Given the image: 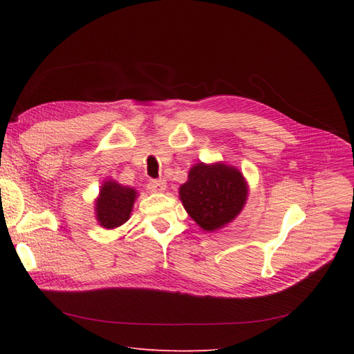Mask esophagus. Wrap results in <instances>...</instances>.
<instances>
[{
	"mask_svg": "<svg viewBox=\"0 0 354 354\" xmlns=\"http://www.w3.org/2000/svg\"><path fill=\"white\" fill-rule=\"evenodd\" d=\"M147 187L152 193H162L167 185H165L164 179H158V181H156V179H152V181H149Z\"/></svg>",
	"mask_w": 354,
	"mask_h": 354,
	"instance_id": "34e87169",
	"label": "esophagus"
}]
</instances>
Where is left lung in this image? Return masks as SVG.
<instances>
[{
  "mask_svg": "<svg viewBox=\"0 0 354 354\" xmlns=\"http://www.w3.org/2000/svg\"><path fill=\"white\" fill-rule=\"evenodd\" d=\"M185 212L204 231L223 228L242 212L248 184L239 169L223 162L194 164L179 187Z\"/></svg>",
  "mask_w": 354,
  "mask_h": 354,
  "instance_id": "obj_1",
  "label": "left lung"
}]
</instances>
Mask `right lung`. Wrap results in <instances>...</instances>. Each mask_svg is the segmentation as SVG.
Listing matches in <instances>:
<instances>
[{"label":"right lung","instance_id":"add662e5","mask_svg":"<svg viewBox=\"0 0 354 354\" xmlns=\"http://www.w3.org/2000/svg\"><path fill=\"white\" fill-rule=\"evenodd\" d=\"M137 190L115 181H104L95 199V217L103 228H117L129 221Z\"/></svg>","mask_w":354,"mask_h":354}]
</instances>
